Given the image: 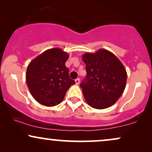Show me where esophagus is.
<instances>
[{"instance_id": "esophagus-1", "label": "esophagus", "mask_w": 152, "mask_h": 152, "mask_svg": "<svg viewBox=\"0 0 152 152\" xmlns=\"http://www.w3.org/2000/svg\"><path fill=\"white\" fill-rule=\"evenodd\" d=\"M75 82H76V85H78L80 83V78H76V80H75Z\"/></svg>"}]
</instances>
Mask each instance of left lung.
<instances>
[{"instance_id": "obj_1", "label": "left lung", "mask_w": 152, "mask_h": 152, "mask_svg": "<svg viewBox=\"0 0 152 152\" xmlns=\"http://www.w3.org/2000/svg\"><path fill=\"white\" fill-rule=\"evenodd\" d=\"M86 76L80 86L87 104L96 109L109 108L117 102L126 87L124 66L114 53L106 49L84 53Z\"/></svg>"}]
</instances>
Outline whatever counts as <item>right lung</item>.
I'll return each instance as SVG.
<instances>
[{"mask_svg":"<svg viewBox=\"0 0 152 152\" xmlns=\"http://www.w3.org/2000/svg\"><path fill=\"white\" fill-rule=\"evenodd\" d=\"M69 55L59 48L45 50L31 61L26 79L31 95L42 105L60 104L75 81L69 77L65 63Z\"/></svg>","mask_w":152,"mask_h":152,"instance_id":"right-lung-1","label":"right lung"}]
</instances>
